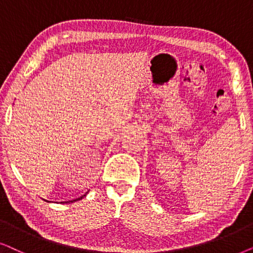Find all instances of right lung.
<instances>
[{
  "mask_svg": "<svg viewBox=\"0 0 253 253\" xmlns=\"http://www.w3.org/2000/svg\"><path fill=\"white\" fill-rule=\"evenodd\" d=\"M83 197H85V194H84V195H82V197H80V198H77V199H74V200H72V201H69V203H74V201H77V200H81V199H82V198ZM67 204V203H66Z\"/></svg>",
  "mask_w": 253,
  "mask_h": 253,
  "instance_id": "obj_1",
  "label": "right lung"
}]
</instances>
